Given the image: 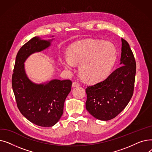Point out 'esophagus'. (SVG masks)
<instances>
[{
	"label": "esophagus",
	"instance_id": "obj_1",
	"mask_svg": "<svg viewBox=\"0 0 152 152\" xmlns=\"http://www.w3.org/2000/svg\"><path fill=\"white\" fill-rule=\"evenodd\" d=\"M79 86V84L78 82L77 81H75L73 83V84H72V87H78Z\"/></svg>",
	"mask_w": 152,
	"mask_h": 152
}]
</instances>
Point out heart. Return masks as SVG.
<instances>
[{"label": "heart", "instance_id": "heart-1", "mask_svg": "<svg viewBox=\"0 0 152 152\" xmlns=\"http://www.w3.org/2000/svg\"><path fill=\"white\" fill-rule=\"evenodd\" d=\"M68 57L60 58L61 65L71 69L79 65V71L85 81L95 83L105 77L115 65L117 57L115 45L110 42L86 40L72 44Z\"/></svg>", "mask_w": 152, "mask_h": 152}]
</instances>
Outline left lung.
Wrapping results in <instances>:
<instances>
[{
	"label": "left lung",
	"mask_w": 152,
	"mask_h": 152,
	"mask_svg": "<svg viewBox=\"0 0 152 152\" xmlns=\"http://www.w3.org/2000/svg\"><path fill=\"white\" fill-rule=\"evenodd\" d=\"M120 66L104 81L86 89V110L96 119L115 118L128 104L134 92L136 63L130 46L121 38Z\"/></svg>",
	"instance_id": "obj_1"
}]
</instances>
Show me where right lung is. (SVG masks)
Segmentation results:
<instances>
[{"label": "right lung", "mask_w": 152, "mask_h": 152, "mask_svg": "<svg viewBox=\"0 0 152 152\" xmlns=\"http://www.w3.org/2000/svg\"><path fill=\"white\" fill-rule=\"evenodd\" d=\"M53 40L36 36L24 44L16 57L12 79L20 111L30 122L42 127L53 126L59 121L72 82L68 79H52L41 84L34 83L28 77L24 63L31 55L49 48Z\"/></svg>", "instance_id": "1"}]
</instances>
